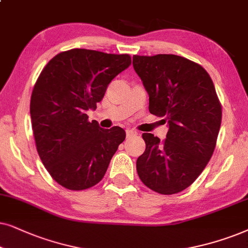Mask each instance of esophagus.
Returning <instances> with one entry per match:
<instances>
[{
    "instance_id": "1",
    "label": "esophagus",
    "mask_w": 248,
    "mask_h": 248,
    "mask_svg": "<svg viewBox=\"0 0 248 248\" xmlns=\"http://www.w3.org/2000/svg\"><path fill=\"white\" fill-rule=\"evenodd\" d=\"M137 133L135 130H133V129H127L126 130V135H127V137H130V136H135V135H136Z\"/></svg>"
}]
</instances>
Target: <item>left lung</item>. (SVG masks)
<instances>
[{"mask_svg": "<svg viewBox=\"0 0 248 248\" xmlns=\"http://www.w3.org/2000/svg\"><path fill=\"white\" fill-rule=\"evenodd\" d=\"M135 71L150 95L148 110L169 124L161 141L144 133L137 173L162 195L189 187L205 169L219 135L222 108L210 75L196 62L174 54L134 55Z\"/></svg>", "mask_w": 248, "mask_h": 248, "instance_id": "left-lung-1", "label": "left lung"}]
</instances>
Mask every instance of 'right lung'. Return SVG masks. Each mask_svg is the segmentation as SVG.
Returning <instances> with one entry per match:
<instances>
[{"label":"right lung","mask_w":248,"mask_h":248,"mask_svg":"<svg viewBox=\"0 0 248 248\" xmlns=\"http://www.w3.org/2000/svg\"><path fill=\"white\" fill-rule=\"evenodd\" d=\"M130 63L129 54L72 48L51 59L37 78L31 98L36 148L62 187L84 190L100 183L126 138L120 127L91 122L86 111L96 108L112 79Z\"/></svg>","instance_id":"obj_1"}]
</instances>
